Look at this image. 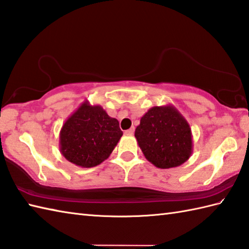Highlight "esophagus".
<instances>
[{"label": "esophagus", "mask_w": 249, "mask_h": 249, "mask_svg": "<svg viewBox=\"0 0 249 249\" xmlns=\"http://www.w3.org/2000/svg\"><path fill=\"white\" fill-rule=\"evenodd\" d=\"M134 131H135V128L131 127V128H129V129H127V130H125V135L131 136V135H134Z\"/></svg>", "instance_id": "1"}]
</instances>
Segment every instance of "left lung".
<instances>
[{
	"label": "left lung",
	"mask_w": 249,
	"mask_h": 249,
	"mask_svg": "<svg viewBox=\"0 0 249 249\" xmlns=\"http://www.w3.org/2000/svg\"><path fill=\"white\" fill-rule=\"evenodd\" d=\"M135 137L145 158L155 167L181 166L193 154V134L173 105L155 106L140 119Z\"/></svg>",
	"instance_id": "obj_1"
}]
</instances>
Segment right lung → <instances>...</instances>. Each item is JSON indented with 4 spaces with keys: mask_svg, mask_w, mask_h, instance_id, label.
<instances>
[{
    "mask_svg": "<svg viewBox=\"0 0 249 249\" xmlns=\"http://www.w3.org/2000/svg\"><path fill=\"white\" fill-rule=\"evenodd\" d=\"M122 136L118 120L86 100L63 124L60 152L73 165L92 168L107 160Z\"/></svg>",
    "mask_w": 249,
    "mask_h": 249,
    "instance_id": "add662e5",
    "label": "right lung"
}]
</instances>
